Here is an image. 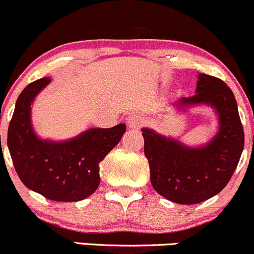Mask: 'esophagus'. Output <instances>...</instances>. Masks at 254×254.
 <instances>
[{"label": "esophagus", "instance_id": "34e87169", "mask_svg": "<svg viewBox=\"0 0 254 254\" xmlns=\"http://www.w3.org/2000/svg\"><path fill=\"white\" fill-rule=\"evenodd\" d=\"M126 124L129 128H139L143 125V119L139 115H129L126 119Z\"/></svg>", "mask_w": 254, "mask_h": 254}]
</instances>
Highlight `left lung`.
<instances>
[{"label": "left lung", "mask_w": 254, "mask_h": 254, "mask_svg": "<svg viewBox=\"0 0 254 254\" xmlns=\"http://www.w3.org/2000/svg\"><path fill=\"white\" fill-rule=\"evenodd\" d=\"M201 104L216 110L220 124L206 145L191 148L149 128L142 129L150 183L158 194L177 204H199L218 194L230 182L245 145L237 102L222 80L199 74L196 94L182 97L178 107Z\"/></svg>", "instance_id": "left-lung-1"}]
</instances>
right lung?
Instances as JSON below:
<instances>
[{
    "instance_id": "add662e5",
    "label": "right lung",
    "mask_w": 254,
    "mask_h": 254,
    "mask_svg": "<svg viewBox=\"0 0 254 254\" xmlns=\"http://www.w3.org/2000/svg\"><path fill=\"white\" fill-rule=\"evenodd\" d=\"M49 82L50 77H42L21 92L7 145L14 169L28 189L54 201H80L99 188L100 162L121 140L126 125L91 128L65 142L41 139L32 127L31 105Z\"/></svg>"
}]
</instances>
